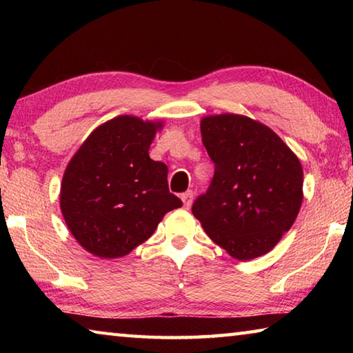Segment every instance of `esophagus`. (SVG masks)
<instances>
[{
	"instance_id": "esophagus-1",
	"label": "esophagus",
	"mask_w": 353,
	"mask_h": 353,
	"mask_svg": "<svg viewBox=\"0 0 353 353\" xmlns=\"http://www.w3.org/2000/svg\"><path fill=\"white\" fill-rule=\"evenodd\" d=\"M181 199L183 202V207L185 208H190L191 204H193V191H191V190L185 191V193L181 196Z\"/></svg>"
}]
</instances>
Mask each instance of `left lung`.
Returning a JSON list of instances; mask_svg holds the SVG:
<instances>
[{"label": "left lung", "instance_id": "obj_1", "mask_svg": "<svg viewBox=\"0 0 353 353\" xmlns=\"http://www.w3.org/2000/svg\"><path fill=\"white\" fill-rule=\"evenodd\" d=\"M201 135L214 176L191 212L234 259L268 254L301 210L303 171L297 155L272 129L236 113L204 117Z\"/></svg>", "mask_w": 353, "mask_h": 353}]
</instances>
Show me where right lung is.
<instances>
[{
    "label": "right lung",
    "mask_w": 353,
    "mask_h": 353,
    "mask_svg": "<svg viewBox=\"0 0 353 353\" xmlns=\"http://www.w3.org/2000/svg\"><path fill=\"white\" fill-rule=\"evenodd\" d=\"M162 121L119 115L87 137L65 168L61 210L76 241L99 259H119L151 236L182 201L168 166L149 157Z\"/></svg>",
    "instance_id": "obj_1"
}]
</instances>
